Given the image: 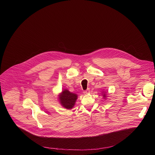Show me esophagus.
<instances>
[{"instance_id":"34e87169","label":"esophagus","mask_w":155,"mask_h":155,"mask_svg":"<svg viewBox=\"0 0 155 155\" xmlns=\"http://www.w3.org/2000/svg\"><path fill=\"white\" fill-rule=\"evenodd\" d=\"M89 92H90L89 89H87V90H85V91H84V94H87L89 93Z\"/></svg>"}]
</instances>
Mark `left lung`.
<instances>
[{
  "label": "left lung",
  "instance_id": "1",
  "mask_svg": "<svg viewBox=\"0 0 155 155\" xmlns=\"http://www.w3.org/2000/svg\"><path fill=\"white\" fill-rule=\"evenodd\" d=\"M103 96H104V97H106V95H105V94H104V95H103Z\"/></svg>",
  "mask_w": 155,
  "mask_h": 155
}]
</instances>
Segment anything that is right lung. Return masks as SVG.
Returning a JSON list of instances; mask_svg holds the SVG:
<instances>
[{
	"label": "right lung",
	"mask_w": 155,
	"mask_h": 155,
	"mask_svg": "<svg viewBox=\"0 0 155 155\" xmlns=\"http://www.w3.org/2000/svg\"><path fill=\"white\" fill-rule=\"evenodd\" d=\"M78 98L76 94L71 93L68 90H64L60 95L59 99L63 106L67 109H71L74 105L76 100Z\"/></svg>",
	"instance_id": "add662e5"
}]
</instances>
